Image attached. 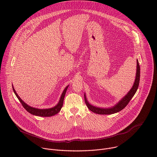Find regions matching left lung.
<instances>
[{"mask_svg":"<svg viewBox=\"0 0 157 157\" xmlns=\"http://www.w3.org/2000/svg\"><path fill=\"white\" fill-rule=\"evenodd\" d=\"M140 76V65L139 63V61L137 59V73H136L135 82H134L132 87L131 88L129 92L127 93V94L125 96L121 101H119V102L116 105H115L113 107L106 108V109L95 107L94 105H91L88 102V101H87L86 95L84 94V101L87 107L89 110L93 112V113L98 114H113L118 113V112L121 111L127 106V105L128 104V102H130L131 99L133 98L134 94H136L139 85Z\"/></svg>","mask_w":157,"mask_h":157,"instance_id":"left-lung-1","label":"left lung"}]
</instances>
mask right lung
I'll return each instance as SVG.
<instances>
[{
    "label": "right lung",
    "instance_id": "right-lung-1",
    "mask_svg": "<svg viewBox=\"0 0 157 157\" xmlns=\"http://www.w3.org/2000/svg\"><path fill=\"white\" fill-rule=\"evenodd\" d=\"M69 86H66L65 87V89H64V91L61 96L60 99L58 103V104L56 105H55V107H52V108H50V109H36V108H34L32 107L29 105H27L26 103H25L21 99V98L18 96V95L17 94L14 87L12 86L13 88V91L15 93V94L16 95L17 98H18V99L19 100V101L21 102V105H23V107L26 110H27L29 113H30L32 115L34 116H41V117H51L53 116L56 115V114H58L59 112L60 111L61 109L62 108L63 104V101H64V96L66 94V92L67 91V89H68Z\"/></svg>",
    "mask_w": 157,
    "mask_h": 157
}]
</instances>
